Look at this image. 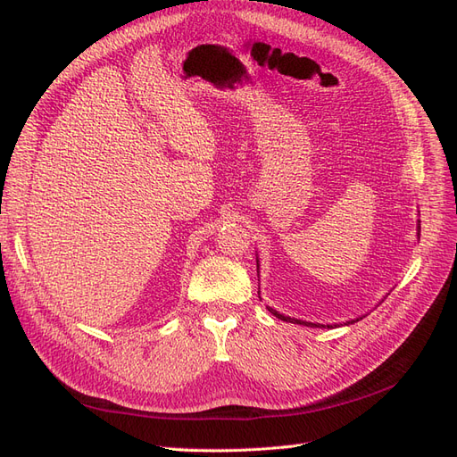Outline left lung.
Instances as JSON below:
<instances>
[{
    "mask_svg": "<svg viewBox=\"0 0 457 457\" xmlns=\"http://www.w3.org/2000/svg\"><path fill=\"white\" fill-rule=\"evenodd\" d=\"M420 230H421V227H418V234H420ZM257 269H259V262H257ZM276 318H280V320H284V322H292V324H301V326H311V328H318V324H312V322H305V320H297V318H289V316H284V314H280L278 311H274V309H270V307H267ZM354 322H358V318L356 320H351L349 324H354ZM329 328V326H328Z\"/></svg>",
    "mask_w": 457,
    "mask_h": 457,
    "instance_id": "1",
    "label": "left lung"
}]
</instances>
